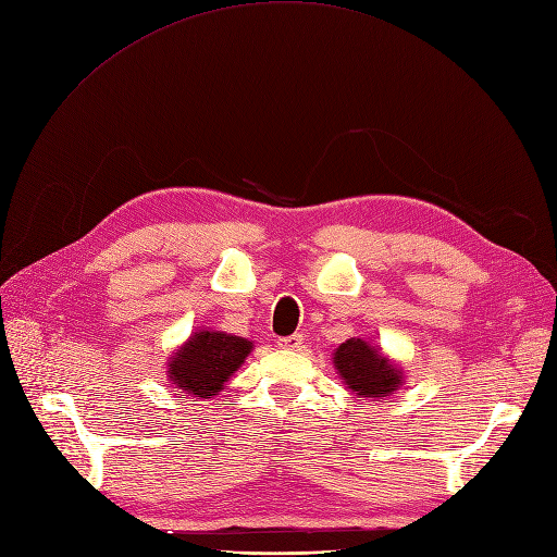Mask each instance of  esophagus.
<instances>
[{
    "mask_svg": "<svg viewBox=\"0 0 557 557\" xmlns=\"http://www.w3.org/2000/svg\"><path fill=\"white\" fill-rule=\"evenodd\" d=\"M304 344V335L295 333V335H287V337H281L278 339V347L281 349H287V351H297Z\"/></svg>",
    "mask_w": 557,
    "mask_h": 557,
    "instance_id": "obj_1",
    "label": "esophagus"
}]
</instances>
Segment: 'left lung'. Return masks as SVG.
Instances as JSON below:
<instances>
[{
  "label": "left lung",
  "mask_w": 557,
  "mask_h": 557,
  "mask_svg": "<svg viewBox=\"0 0 557 557\" xmlns=\"http://www.w3.org/2000/svg\"><path fill=\"white\" fill-rule=\"evenodd\" d=\"M333 364L344 385H349L358 399H381L394 394L404 383L401 369L360 337L342 342L333 354Z\"/></svg>",
  "instance_id": "obj_1"
}]
</instances>
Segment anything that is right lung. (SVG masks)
Segmentation results:
<instances>
[{"instance_id": "1", "label": "right lung", "mask_w": 557, "mask_h": 557, "mask_svg": "<svg viewBox=\"0 0 557 557\" xmlns=\"http://www.w3.org/2000/svg\"><path fill=\"white\" fill-rule=\"evenodd\" d=\"M251 349L253 344L245 337L222 331H197L170 358V381L188 396L213 399Z\"/></svg>"}]
</instances>
